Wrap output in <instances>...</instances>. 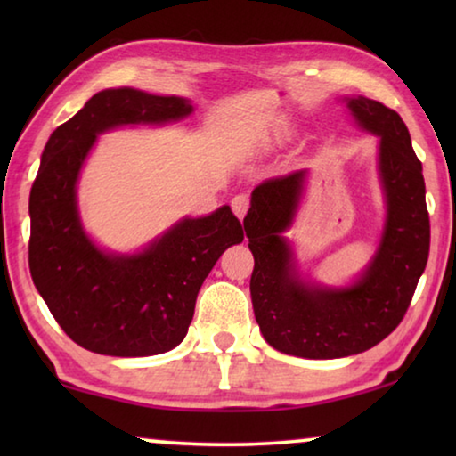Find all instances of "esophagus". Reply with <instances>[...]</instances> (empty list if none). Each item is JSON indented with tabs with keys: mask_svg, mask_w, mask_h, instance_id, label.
Masks as SVG:
<instances>
[{
	"mask_svg": "<svg viewBox=\"0 0 456 456\" xmlns=\"http://www.w3.org/2000/svg\"><path fill=\"white\" fill-rule=\"evenodd\" d=\"M231 209L237 215V219H243L247 209H249V197L247 195H235L231 200Z\"/></svg>",
	"mask_w": 456,
	"mask_h": 456,
	"instance_id": "esophagus-1",
	"label": "esophagus"
}]
</instances>
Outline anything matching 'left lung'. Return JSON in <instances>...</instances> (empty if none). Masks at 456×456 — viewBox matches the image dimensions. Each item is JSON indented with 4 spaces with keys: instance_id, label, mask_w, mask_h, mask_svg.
I'll list each match as a JSON object with an SVG mask.
<instances>
[{
    "instance_id": "obj_1",
    "label": "left lung",
    "mask_w": 456,
    "mask_h": 456,
    "mask_svg": "<svg viewBox=\"0 0 456 456\" xmlns=\"http://www.w3.org/2000/svg\"><path fill=\"white\" fill-rule=\"evenodd\" d=\"M360 130L378 136L384 227L378 249L348 285L304 277L285 237L302 203L307 168L261 183L243 219L256 259L251 302L265 342L289 356L331 360L366 352L390 334L411 305L427 267L430 223L422 165L398 112L366 96L342 98Z\"/></svg>"
}]
</instances>
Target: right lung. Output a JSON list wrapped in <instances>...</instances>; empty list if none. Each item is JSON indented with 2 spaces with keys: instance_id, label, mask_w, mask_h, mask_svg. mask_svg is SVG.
<instances>
[{
  "instance_id": "obj_1",
  "label": "right lung",
  "mask_w": 456,
  "mask_h": 456,
  "mask_svg": "<svg viewBox=\"0 0 456 456\" xmlns=\"http://www.w3.org/2000/svg\"><path fill=\"white\" fill-rule=\"evenodd\" d=\"M191 100L108 88L58 126L29 192V272L60 328L104 356L165 354L187 336L197 293L227 247L243 241L229 205L183 217L134 253L102 249L82 225L78 179L98 136L192 114Z\"/></svg>"
}]
</instances>
